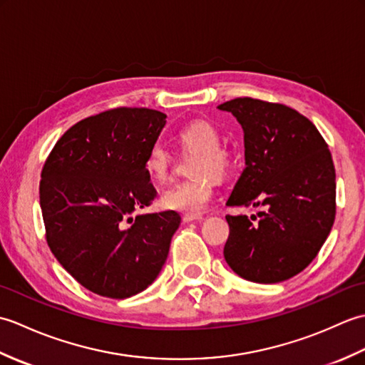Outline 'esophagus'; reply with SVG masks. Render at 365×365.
<instances>
[{
    "label": "esophagus",
    "instance_id": "34e87169",
    "mask_svg": "<svg viewBox=\"0 0 365 365\" xmlns=\"http://www.w3.org/2000/svg\"><path fill=\"white\" fill-rule=\"evenodd\" d=\"M202 216L200 215H183V221L185 222H192V221H200Z\"/></svg>",
    "mask_w": 365,
    "mask_h": 365
}]
</instances>
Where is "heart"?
Instances as JSON below:
<instances>
[{
    "label": "heart",
    "mask_w": 365,
    "mask_h": 365,
    "mask_svg": "<svg viewBox=\"0 0 365 365\" xmlns=\"http://www.w3.org/2000/svg\"><path fill=\"white\" fill-rule=\"evenodd\" d=\"M177 139L187 152H197L192 160L191 173L196 177L170 183L161 192V204L168 210L200 215L215 195L216 177L226 175L230 168V153L221 145V135L213 123L197 119L190 122L177 133ZM173 157L168 147L155 143L145 155L144 168L153 180H165L169 175Z\"/></svg>",
    "instance_id": "obj_1"
}]
</instances>
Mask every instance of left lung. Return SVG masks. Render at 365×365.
Returning <instances> with one entry per match:
<instances>
[{"mask_svg":"<svg viewBox=\"0 0 365 365\" xmlns=\"http://www.w3.org/2000/svg\"><path fill=\"white\" fill-rule=\"evenodd\" d=\"M242 123L246 168L227 205L265 207L260 220L227 215L224 259L246 281L282 282L301 273L336 218V169L328 144L282 103L240 97L218 106Z\"/></svg>","mask_w":365,"mask_h":365,"instance_id":"8db88e82","label":"left lung"}]
</instances>
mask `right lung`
I'll return each mask as SVG.
<instances>
[{"mask_svg":"<svg viewBox=\"0 0 365 365\" xmlns=\"http://www.w3.org/2000/svg\"><path fill=\"white\" fill-rule=\"evenodd\" d=\"M166 114L113 108L75 123L46 157L38 196L45 238L67 273L100 297L145 290L180 224L174 210L136 215L157 197L144 168Z\"/></svg>","mask_w":365,"mask_h":365,"instance_id":"obj_1","label":"right lung"}]
</instances>
